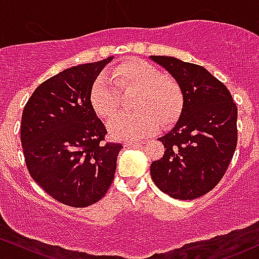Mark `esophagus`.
I'll return each instance as SVG.
<instances>
[{"instance_id":"esophagus-1","label":"esophagus","mask_w":259,"mask_h":259,"mask_svg":"<svg viewBox=\"0 0 259 259\" xmlns=\"http://www.w3.org/2000/svg\"><path fill=\"white\" fill-rule=\"evenodd\" d=\"M125 146H142L143 142H135V140H132V142H125Z\"/></svg>"}]
</instances>
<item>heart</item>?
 Masks as SVG:
<instances>
[{
	"mask_svg": "<svg viewBox=\"0 0 259 259\" xmlns=\"http://www.w3.org/2000/svg\"><path fill=\"white\" fill-rule=\"evenodd\" d=\"M115 80L122 90H140L135 103L139 111L119 113L109 121V132L116 139H143L158 130L159 120L169 124L182 113L184 95L180 85L149 62L134 60L120 65ZM119 100L120 91L114 81L104 74L96 77L90 90L95 113L108 119L116 111Z\"/></svg>",
	"mask_w": 259,
	"mask_h": 259,
	"instance_id": "1",
	"label": "heart"
}]
</instances>
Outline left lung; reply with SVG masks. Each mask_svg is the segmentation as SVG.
<instances>
[{
  "label": "left lung",
  "instance_id": "8db88e82",
  "mask_svg": "<svg viewBox=\"0 0 259 259\" xmlns=\"http://www.w3.org/2000/svg\"><path fill=\"white\" fill-rule=\"evenodd\" d=\"M150 59L177 80L184 95L176 126L158 139L165 151L151 163V179L174 199H195L226 174L238 139V109L227 86L203 66L170 56Z\"/></svg>",
  "mask_w": 259,
  "mask_h": 259
}]
</instances>
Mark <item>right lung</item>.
Masks as SVG:
<instances>
[{"label":"right lung","instance_id":"1","mask_svg":"<svg viewBox=\"0 0 259 259\" xmlns=\"http://www.w3.org/2000/svg\"><path fill=\"white\" fill-rule=\"evenodd\" d=\"M113 59L50 77L23 109L21 144L28 173L49 195L70 207L99 202L116 170L122 145L104 143L108 132L90 104L94 81Z\"/></svg>","mask_w":259,"mask_h":259}]
</instances>
